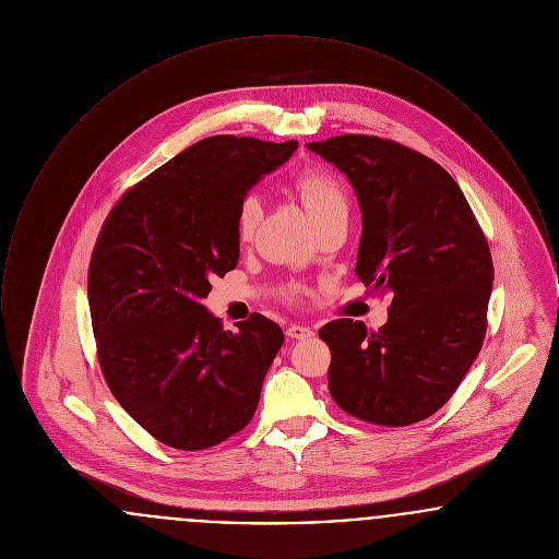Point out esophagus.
<instances>
[{"mask_svg":"<svg viewBox=\"0 0 559 559\" xmlns=\"http://www.w3.org/2000/svg\"><path fill=\"white\" fill-rule=\"evenodd\" d=\"M312 335H314V331L304 324H289V329H287V337H292V340H308Z\"/></svg>","mask_w":559,"mask_h":559,"instance_id":"obj_1","label":"esophagus"}]
</instances>
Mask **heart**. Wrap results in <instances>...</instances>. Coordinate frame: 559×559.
Masks as SVG:
<instances>
[{
  "mask_svg": "<svg viewBox=\"0 0 559 559\" xmlns=\"http://www.w3.org/2000/svg\"><path fill=\"white\" fill-rule=\"evenodd\" d=\"M295 188L306 205V212L312 217V222H317L322 215H326L333 210L347 207L344 188L326 171H320V169L301 171L295 178ZM260 219H262V201L255 194H249L240 203L239 217H237L240 239H251Z\"/></svg>",
  "mask_w": 559,
  "mask_h": 559,
  "instance_id": "b5f03b06",
  "label": "heart"
}]
</instances>
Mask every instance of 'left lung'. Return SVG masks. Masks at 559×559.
I'll use <instances>...</instances> for the list:
<instances>
[{
    "mask_svg": "<svg viewBox=\"0 0 559 559\" xmlns=\"http://www.w3.org/2000/svg\"><path fill=\"white\" fill-rule=\"evenodd\" d=\"M335 165L362 213L356 274L390 295L379 331L331 320L329 394L377 426L424 421L447 404L486 333L495 267L465 194L436 160L399 142L347 133L306 144Z\"/></svg>",
    "mask_w": 559,
    "mask_h": 559,
    "instance_id": "obj_1",
    "label": "left lung"
}]
</instances>
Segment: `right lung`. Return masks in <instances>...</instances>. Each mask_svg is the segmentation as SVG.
<instances>
[{
  "mask_svg": "<svg viewBox=\"0 0 559 559\" xmlns=\"http://www.w3.org/2000/svg\"><path fill=\"white\" fill-rule=\"evenodd\" d=\"M297 142L212 135L160 165L108 213L87 274L100 367L163 444L203 451L247 426L285 342L253 314L226 331L201 304L239 262L240 203Z\"/></svg>",
  "mask_w": 559,
  "mask_h": 559,
  "instance_id": "obj_1",
  "label": "right lung"
}]
</instances>
